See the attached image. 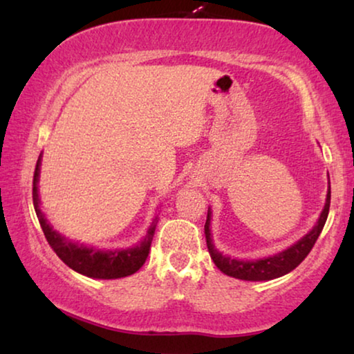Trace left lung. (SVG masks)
<instances>
[{"mask_svg": "<svg viewBox=\"0 0 354 354\" xmlns=\"http://www.w3.org/2000/svg\"><path fill=\"white\" fill-rule=\"evenodd\" d=\"M328 207H330V182H328V192H327V200L326 206L319 216L317 224L313 227V230L299 239L297 243L290 246V248L280 251V253L274 256H268L263 259H254V261H240L234 259L230 256H224L219 253L212 245L211 239V211H207V219L205 224V235H206V245L209 250L211 259L214 261V264L219 268L222 272L230 275V277L241 279V280H253V282H259V280H272L282 275L292 272L295 268H298L301 264V261L309 254V251L313 250L314 243L321 235L326 224L327 216H328Z\"/></svg>", "mask_w": 354, "mask_h": 354, "instance_id": "obj_1", "label": "left lung"}]
</instances>
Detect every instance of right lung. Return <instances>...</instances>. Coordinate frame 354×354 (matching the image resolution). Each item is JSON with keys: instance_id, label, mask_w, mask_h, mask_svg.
<instances>
[{"instance_id": "1", "label": "right lung", "mask_w": 354, "mask_h": 354, "mask_svg": "<svg viewBox=\"0 0 354 354\" xmlns=\"http://www.w3.org/2000/svg\"><path fill=\"white\" fill-rule=\"evenodd\" d=\"M41 154L38 158L35 174H33V207H35L38 222H40L43 234L53 251L59 256L64 264L74 269L75 272L84 274L93 279H120L137 272L148 258L149 246H151L154 230H156L158 217H154L153 224L149 225L147 236L137 246L127 250H98L84 246L67 240L66 236L53 230L46 216L40 209V198H38V176H40Z\"/></svg>"}]
</instances>
